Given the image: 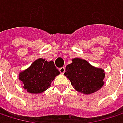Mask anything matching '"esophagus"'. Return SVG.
I'll use <instances>...</instances> for the list:
<instances>
[{
	"label": "esophagus",
	"mask_w": 123,
	"mask_h": 123,
	"mask_svg": "<svg viewBox=\"0 0 123 123\" xmlns=\"http://www.w3.org/2000/svg\"><path fill=\"white\" fill-rule=\"evenodd\" d=\"M59 71H60V73H61V74H63V73H65V69L64 67H61V68H59Z\"/></svg>",
	"instance_id": "obj_1"
}]
</instances>
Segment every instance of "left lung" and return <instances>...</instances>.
Instances as JSON below:
<instances>
[{"mask_svg": "<svg viewBox=\"0 0 123 123\" xmlns=\"http://www.w3.org/2000/svg\"><path fill=\"white\" fill-rule=\"evenodd\" d=\"M72 61L66 66L64 74L77 91L88 95L103 87L105 78L103 70L92 66L83 59L74 58Z\"/></svg>", "mask_w": 123, "mask_h": 123, "instance_id": "8db88e82", "label": "left lung"}]
</instances>
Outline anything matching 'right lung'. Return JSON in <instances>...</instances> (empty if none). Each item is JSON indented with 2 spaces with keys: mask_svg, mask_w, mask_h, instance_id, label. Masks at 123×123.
Segmentation results:
<instances>
[{
  "mask_svg": "<svg viewBox=\"0 0 123 123\" xmlns=\"http://www.w3.org/2000/svg\"><path fill=\"white\" fill-rule=\"evenodd\" d=\"M60 74L53 61L39 58L19 75L24 89L31 93H40L47 90L55 77Z\"/></svg>",
  "mask_w": 123,
  "mask_h": 123,
  "instance_id": "add662e5",
  "label": "right lung"
}]
</instances>
